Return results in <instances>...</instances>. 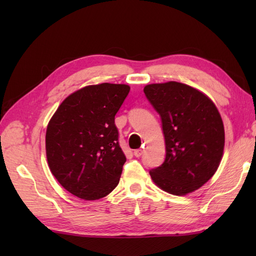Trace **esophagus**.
<instances>
[{
	"instance_id": "1",
	"label": "esophagus",
	"mask_w": 256,
	"mask_h": 256,
	"mask_svg": "<svg viewBox=\"0 0 256 256\" xmlns=\"http://www.w3.org/2000/svg\"><path fill=\"white\" fill-rule=\"evenodd\" d=\"M143 153H144V150H142V148H138V150H134V155L136 157H140L143 155Z\"/></svg>"
}]
</instances>
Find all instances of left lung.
Segmentation results:
<instances>
[{
    "instance_id": "8db88e82",
    "label": "left lung",
    "mask_w": 256,
    "mask_h": 256,
    "mask_svg": "<svg viewBox=\"0 0 256 256\" xmlns=\"http://www.w3.org/2000/svg\"><path fill=\"white\" fill-rule=\"evenodd\" d=\"M144 94L162 120L166 157L150 170L165 192L184 196L199 189L218 170L224 128L218 108L202 92L176 81L148 84Z\"/></svg>"
}]
</instances>
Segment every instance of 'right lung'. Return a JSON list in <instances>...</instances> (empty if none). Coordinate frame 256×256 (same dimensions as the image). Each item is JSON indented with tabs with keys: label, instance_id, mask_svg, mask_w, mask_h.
<instances>
[{
	"label": "right lung",
	"instance_id": "obj_1",
	"mask_svg": "<svg viewBox=\"0 0 256 256\" xmlns=\"http://www.w3.org/2000/svg\"><path fill=\"white\" fill-rule=\"evenodd\" d=\"M128 92L126 84L84 86L67 96L48 123V165L76 197L96 200L118 186L126 158L114 118Z\"/></svg>",
	"mask_w": 256,
	"mask_h": 256
}]
</instances>
